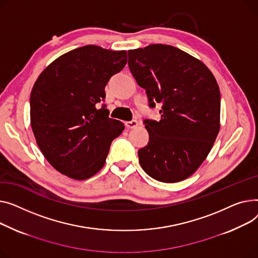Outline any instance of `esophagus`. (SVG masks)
Here are the masks:
<instances>
[{
	"label": "esophagus",
	"instance_id": "obj_1",
	"mask_svg": "<svg viewBox=\"0 0 258 258\" xmlns=\"http://www.w3.org/2000/svg\"><path fill=\"white\" fill-rule=\"evenodd\" d=\"M138 125H139V122H138V120H135V119H132V120H130V122L125 123V126L128 129H134V128L138 127Z\"/></svg>",
	"mask_w": 258,
	"mask_h": 258
}]
</instances>
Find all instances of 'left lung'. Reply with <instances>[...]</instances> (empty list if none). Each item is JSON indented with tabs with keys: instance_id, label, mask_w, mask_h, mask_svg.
Masks as SVG:
<instances>
[{
	"instance_id": "obj_1",
	"label": "left lung",
	"mask_w": 258,
	"mask_h": 258,
	"mask_svg": "<svg viewBox=\"0 0 258 258\" xmlns=\"http://www.w3.org/2000/svg\"><path fill=\"white\" fill-rule=\"evenodd\" d=\"M129 70L146 89L158 120L146 118L149 143L139 150L143 170L160 182H178L196 172L220 130L221 94L200 60L178 48L150 44L128 51Z\"/></svg>"
}]
</instances>
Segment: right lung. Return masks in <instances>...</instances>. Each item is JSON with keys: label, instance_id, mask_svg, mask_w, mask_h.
I'll return each instance as SVG.
<instances>
[{"label": "right lung", "instance_id": "1", "mask_svg": "<svg viewBox=\"0 0 258 258\" xmlns=\"http://www.w3.org/2000/svg\"><path fill=\"white\" fill-rule=\"evenodd\" d=\"M127 63L126 51L88 44L58 57L30 96L36 143L54 169L76 180L97 174L125 126L109 117L105 86Z\"/></svg>", "mask_w": 258, "mask_h": 258}]
</instances>
